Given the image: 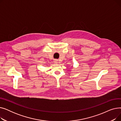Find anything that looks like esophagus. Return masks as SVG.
Returning <instances> with one entry per match:
<instances>
[{
    "label": "esophagus",
    "instance_id": "obj_1",
    "mask_svg": "<svg viewBox=\"0 0 121 121\" xmlns=\"http://www.w3.org/2000/svg\"><path fill=\"white\" fill-rule=\"evenodd\" d=\"M54 62H55V63H57V60H55V61H54Z\"/></svg>",
    "mask_w": 121,
    "mask_h": 121
}]
</instances>
